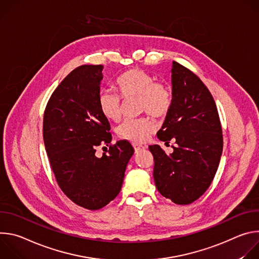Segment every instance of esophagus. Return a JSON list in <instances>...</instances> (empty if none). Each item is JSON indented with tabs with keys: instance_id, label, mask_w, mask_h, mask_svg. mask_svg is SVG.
Here are the masks:
<instances>
[{
	"instance_id": "1",
	"label": "esophagus",
	"mask_w": 259,
	"mask_h": 259,
	"mask_svg": "<svg viewBox=\"0 0 259 259\" xmlns=\"http://www.w3.org/2000/svg\"><path fill=\"white\" fill-rule=\"evenodd\" d=\"M133 147H134V150H135V153H138V152H140L141 150L144 149V147H143L142 145L137 144V143H133Z\"/></svg>"
}]
</instances>
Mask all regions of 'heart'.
<instances>
[{
    "mask_svg": "<svg viewBox=\"0 0 259 259\" xmlns=\"http://www.w3.org/2000/svg\"><path fill=\"white\" fill-rule=\"evenodd\" d=\"M116 87L125 100L136 98L138 112L147 113L154 118L166 117L173 103L169 86L155 82L153 76L143 69L133 68L117 79ZM121 97L114 92L102 90L98 94V107L102 116L109 121H119L122 115ZM155 122L149 117L127 119L119 127V135L132 142L141 143L149 139L156 130Z\"/></svg>",
    "mask_w": 259,
    "mask_h": 259,
    "instance_id": "b5f03b06",
    "label": "heart"
}]
</instances>
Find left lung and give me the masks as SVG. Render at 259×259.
Masks as SVG:
<instances>
[{
    "mask_svg": "<svg viewBox=\"0 0 259 259\" xmlns=\"http://www.w3.org/2000/svg\"><path fill=\"white\" fill-rule=\"evenodd\" d=\"M171 72L173 103L157 135L176 144L170 155L158 144L149 149L160 194L188 205L207 191L215 176L223 154V130L215 101L200 78L176 61Z\"/></svg>",
    "mask_w": 259,
    "mask_h": 259,
    "instance_id": "obj_1",
    "label": "left lung"
}]
</instances>
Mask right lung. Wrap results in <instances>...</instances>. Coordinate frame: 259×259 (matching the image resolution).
I'll return each mask as SVG.
<instances>
[{
    "label": "right lung",
    "instance_id": "1",
    "mask_svg": "<svg viewBox=\"0 0 259 259\" xmlns=\"http://www.w3.org/2000/svg\"><path fill=\"white\" fill-rule=\"evenodd\" d=\"M102 69L100 64H86L68 73L52 93L43 122L46 152L59 188L88 210H98L119 195L134 154L127 140L110 145V126L98 107ZM101 144L110 149L97 157L96 147Z\"/></svg>",
    "mask_w": 259,
    "mask_h": 259
}]
</instances>
